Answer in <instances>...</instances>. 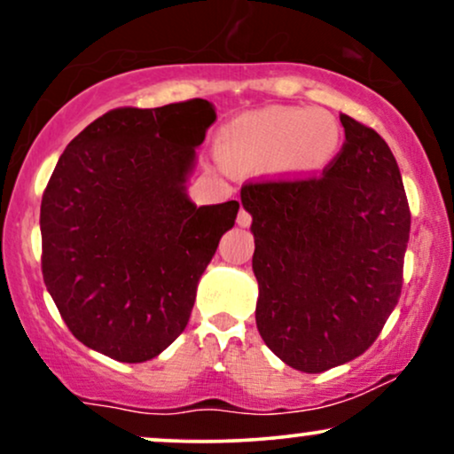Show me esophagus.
I'll use <instances>...</instances> for the list:
<instances>
[{
  "label": "esophagus",
  "instance_id": "esophagus-1",
  "mask_svg": "<svg viewBox=\"0 0 454 454\" xmlns=\"http://www.w3.org/2000/svg\"><path fill=\"white\" fill-rule=\"evenodd\" d=\"M237 223L241 228H247L249 223H252V215H249V211H245L243 207H241V211H239V215H237Z\"/></svg>",
  "mask_w": 454,
  "mask_h": 454
}]
</instances>
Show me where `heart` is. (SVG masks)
<instances>
[{
  "instance_id": "1",
  "label": "heart",
  "mask_w": 454,
  "mask_h": 454,
  "mask_svg": "<svg viewBox=\"0 0 454 454\" xmlns=\"http://www.w3.org/2000/svg\"><path fill=\"white\" fill-rule=\"evenodd\" d=\"M341 149V128L331 113L270 106L234 119L223 132V161L232 168H273L286 176H314Z\"/></svg>"
}]
</instances>
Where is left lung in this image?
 <instances>
[{"label":"left lung","mask_w":454,"mask_h":454,"mask_svg":"<svg viewBox=\"0 0 454 454\" xmlns=\"http://www.w3.org/2000/svg\"><path fill=\"white\" fill-rule=\"evenodd\" d=\"M340 119L346 143L322 176L241 187L258 333L305 373L350 363L376 341L399 301L410 239L393 151L376 129Z\"/></svg>","instance_id":"left-lung-1"}]
</instances>
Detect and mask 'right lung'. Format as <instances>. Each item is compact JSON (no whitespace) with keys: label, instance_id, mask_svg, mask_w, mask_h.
<instances>
[{"label":"right lung","instance_id":"1","mask_svg":"<svg viewBox=\"0 0 454 454\" xmlns=\"http://www.w3.org/2000/svg\"><path fill=\"white\" fill-rule=\"evenodd\" d=\"M215 121L211 102L114 108L57 161L40 207L43 275L78 341L121 363L184 333L198 281L239 202L196 207L187 181Z\"/></svg>","mask_w":454,"mask_h":454}]
</instances>
